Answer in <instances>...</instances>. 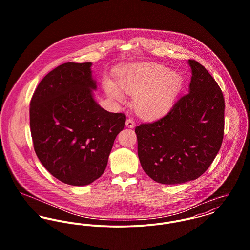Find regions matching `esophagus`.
<instances>
[{
	"label": "esophagus",
	"instance_id": "obj_1",
	"mask_svg": "<svg viewBox=\"0 0 250 250\" xmlns=\"http://www.w3.org/2000/svg\"><path fill=\"white\" fill-rule=\"evenodd\" d=\"M125 125H126V127H128V128H134L135 125H136V123H135L134 119L128 118V119L126 120V122H125Z\"/></svg>",
	"mask_w": 250,
	"mask_h": 250
}]
</instances>
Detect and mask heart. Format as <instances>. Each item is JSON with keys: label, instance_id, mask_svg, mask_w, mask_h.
<instances>
[{"label": "heart", "instance_id": "1", "mask_svg": "<svg viewBox=\"0 0 250 250\" xmlns=\"http://www.w3.org/2000/svg\"><path fill=\"white\" fill-rule=\"evenodd\" d=\"M183 83L182 75L171 71L167 66L139 62L130 64L116 74L117 85L106 80L103 86L107 95L117 102L125 100L122 90L135 96L133 107L136 113L144 119H154L171 108Z\"/></svg>", "mask_w": 250, "mask_h": 250}]
</instances>
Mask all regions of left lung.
Here are the masks:
<instances>
[{
	"label": "left lung",
	"mask_w": 250,
	"mask_h": 250,
	"mask_svg": "<svg viewBox=\"0 0 250 250\" xmlns=\"http://www.w3.org/2000/svg\"><path fill=\"white\" fill-rule=\"evenodd\" d=\"M188 93L170 111L136 127L138 155L144 172L154 181L176 185L200 177L218 153L224 133V98L211 74L188 60Z\"/></svg>",
	"instance_id": "8db88e82"
}]
</instances>
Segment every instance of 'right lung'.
<instances>
[{
    "instance_id": "right-lung-1",
    "label": "right lung",
    "mask_w": 250,
    "mask_h": 250,
    "mask_svg": "<svg viewBox=\"0 0 250 250\" xmlns=\"http://www.w3.org/2000/svg\"><path fill=\"white\" fill-rule=\"evenodd\" d=\"M91 62L63 63L39 83L31 100L30 126L36 156L60 181L85 186L105 171L124 113L94 99Z\"/></svg>"
}]
</instances>
